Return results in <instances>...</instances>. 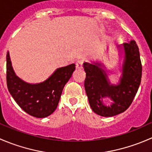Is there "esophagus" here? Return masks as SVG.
I'll return each instance as SVG.
<instances>
[{
  "instance_id": "34e87169",
  "label": "esophagus",
  "mask_w": 152,
  "mask_h": 152,
  "mask_svg": "<svg viewBox=\"0 0 152 152\" xmlns=\"http://www.w3.org/2000/svg\"><path fill=\"white\" fill-rule=\"evenodd\" d=\"M76 68L82 69L83 67V62H82V60H78L76 64Z\"/></svg>"
}]
</instances>
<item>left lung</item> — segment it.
Masks as SVG:
<instances>
[{"label": "left lung", "mask_w": 152, "mask_h": 152, "mask_svg": "<svg viewBox=\"0 0 152 152\" xmlns=\"http://www.w3.org/2000/svg\"><path fill=\"white\" fill-rule=\"evenodd\" d=\"M118 49L120 56L124 54V60L121 76L117 85L110 82L106 67L102 62L96 61L83 64L89 104L95 113L103 117H112L126 111L131 105L141 82L142 65L135 41L118 45ZM104 100L110 102L106 104Z\"/></svg>", "instance_id": "8db88e82"}]
</instances>
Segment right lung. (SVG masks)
I'll return each instance as SVG.
<instances>
[{
    "instance_id": "1",
    "label": "right lung",
    "mask_w": 152,
    "mask_h": 152,
    "mask_svg": "<svg viewBox=\"0 0 152 152\" xmlns=\"http://www.w3.org/2000/svg\"><path fill=\"white\" fill-rule=\"evenodd\" d=\"M75 64L59 67L44 82L30 84L14 71L10 52L7 53V82L10 94L26 113L42 118L56 110L66 83L76 69Z\"/></svg>"
}]
</instances>
